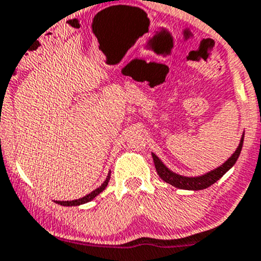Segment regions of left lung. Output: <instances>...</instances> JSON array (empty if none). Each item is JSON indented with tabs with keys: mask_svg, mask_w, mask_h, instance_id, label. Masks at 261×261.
Instances as JSON below:
<instances>
[{
	"mask_svg": "<svg viewBox=\"0 0 261 261\" xmlns=\"http://www.w3.org/2000/svg\"><path fill=\"white\" fill-rule=\"evenodd\" d=\"M244 136L242 134L241 139H240L239 147L236 148V151L232 153V156L227 160L224 164H222L221 166H218L217 169L211 170L210 172L204 175H200V176H182V175L176 174V172L171 171L156 154L152 152V157H153L154 167H156V171L159 174V176L164 180L167 184L172 185L175 188H179V189H185V190H203L207 189L208 187L215 184L217 180L221 179L234 164H236L237 159H239L240 153H241L242 149V143H244Z\"/></svg>",
	"mask_w": 261,
	"mask_h": 261,
	"instance_id": "1",
	"label": "left lung"
}]
</instances>
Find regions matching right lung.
Listing matches in <instances>:
<instances>
[{"instance_id":"1","label":"right lung","mask_w":261,"mask_h":261,"mask_svg":"<svg viewBox=\"0 0 261 261\" xmlns=\"http://www.w3.org/2000/svg\"><path fill=\"white\" fill-rule=\"evenodd\" d=\"M109 180H110V171H109V174H108V176H107V179H105V181L102 182V184L100 185V187L97 188V189H95L94 192L90 193V194L85 195V197L80 198V199L67 200V202H61V200H56V203H57V204L64 205V207H73V205H74V207H76V205H81V204H85V203L91 202V200L94 199L95 197H97V195H99L100 193H101L102 190H104L105 188L108 187V182H109Z\"/></svg>"}]
</instances>
